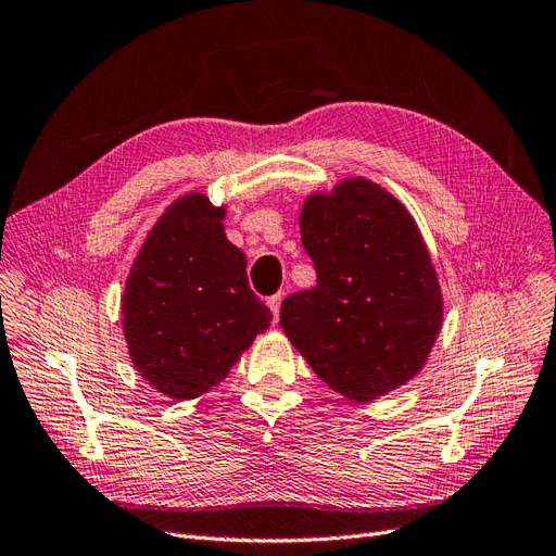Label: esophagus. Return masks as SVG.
<instances>
[{
  "label": "esophagus",
  "mask_w": 556,
  "mask_h": 556,
  "mask_svg": "<svg viewBox=\"0 0 556 556\" xmlns=\"http://www.w3.org/2000/svg\"><path fill=\"white\" fill-rule=\"evenodd\" d=\"M281 293H275V295H269L267 298V307L273 309V314H275V319H279V309H281Z\"/></svg>",
  "instance_id": "obj_1"
}]
</instances>
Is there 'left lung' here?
<instances>
[{"label": "left lung", "instance_id": "8db88e82", "mask_svg": "<svg viewBox=\"0 0 556 556\" xmlns=\"http://www.w3.org/2000/svg\"><path fill=\"white\" fill-rule=\"evenodd\" d=\"M300 237L316 287L281 303L279 326L319 379L356 403L415 377L442 324L438 277L415 218L382 186L346 179L307 198Z\"/></svg>", "mask_w": 556, "mask_h": 556}]
</instances>
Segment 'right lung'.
<instances>
[{"mask_svg": "<svg viewBox=\"0 0 556 556\" xmlns=\"http://www.w3.org/2000/svg\"><path fill=\"white\" fill-rule=\"evenodd\" d=\"M226 210L202 193L177 200L137 253L123 293L135 368L174 401L226 379L273 312L253 295L247 256L228 242Z\"/></svg>", "mask_w": 556, "mask_h": 556, "instance_id": "right-lung-1", "label": "right lung"}]
</instances>
